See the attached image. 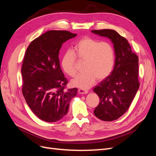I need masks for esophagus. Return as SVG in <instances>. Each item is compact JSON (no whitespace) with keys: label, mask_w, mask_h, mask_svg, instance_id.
I'll use <instances>...</instances> for the list:
<instances>
[{"label":"esophagus","mask_w":156,"mask_h":156,"mask_svg":"<svg viewBox=\"0 0 156 156\" xmlns=\"http://www.w3.org/2000/svg\"><path fill=\"white\" fill-rule=\"evenodd\" d=\"M78 92L79 94H87L88 92V90H83V89H79L78 90Z\"/></svg>","instance_id":"34e87169"}]
</instances>
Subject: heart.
<instances>
[{
  "label": "heart",
  "mask_w": 156,
  "mask_h": 156,
  "mask_svg": "<svg viewBox=\"0 0 156 156\" xmlns=\"http://www.w3.org/2000/svg\"><path fill=\"white\" fill-rule=\"evenodd\" d=\"M76 57L84 60V72L73 79L72 84L83 89L91 87L97 78L98 80L107 78L115 66V51L111 44L89 37L80 40L73 46L72 51H66L62 56L61 67L70 77H74L77 73Z\"/></svg>",
  "instance_id": "1"
}]
</instances>
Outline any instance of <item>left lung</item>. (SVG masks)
<instances>
[{
	"label": "left lung",
	"mask_w": 156,
	"mask_h": 156,
	"mask_svg": "<svg viewBox=\"0 0 156 156\" xmlns=\"http://www.w3.org/2000/svg\"><path fill=\"white\" fill-rule=\"evenodd\" d=\"M92 32L108 37L114 44V69L94 88L100 100L94 115L101 120L111 122L119 119L127 111L139 88V58L127 40L115 30H93Z\"/></svg>",
	"instance_id": "1"
}]
</instances>
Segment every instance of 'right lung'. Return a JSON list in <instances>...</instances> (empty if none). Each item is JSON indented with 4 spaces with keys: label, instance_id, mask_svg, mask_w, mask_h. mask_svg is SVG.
<instances>
[{
    "label": "right lung",
    "instance_id": "obj_1",
    "mask_svg": "<svg viewBox=\"0 0 156 156\" xmlns=\"http://www.w3.org/2000/svg\"><path fill=\"white\" fill-rule=\"evenodd\" d=\"M76 36L67 30H49L33 40L25 52L22 93L32 112L44 121L62 119L77 94V88L66 89L68 80L58 58L62 44Z\"/></svg>",
    "mask_w": 156,
    "mask_h": 156
}]
</instances>
